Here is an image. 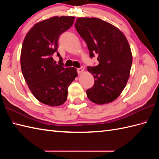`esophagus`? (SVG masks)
<instances>
[{
  "label": "esophagus",
  "instance_id": "1",
  "mask_svg": "<svg viewBox=\"0 0 159 159\" xmlns=\"http://www.w3.org/2000/svg\"><path fill=\"white\" fill-rule=\"evenodd\" d=\"M84 71H85V69H84V67H83L77 69V72H78V74H82L84 72Z\"/></svg>",
  "mask_w": 159,
  "mask_h": 159
}]
</instances>
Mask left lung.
Wrapping results in <instances>:
<instances>
[{
  "label": "left lung",
  "instance_id": "obj_1",
  "mask_svg": "<svg viewBox=\"0 0 159 159\" xmlns=\"http://www.w3.org/2000/svg\"><path fill=\"white\" fill-rule=\"evenodd\" d=\"M75 27L85 41L90 57L98 54V65L87 67L95 80L87 90V98L97 104L113 102L130 76L133 55L127 38L116 26L97 18H78Z\"/></svg>",
  "mask_w": 159,
  "mask_h": 159
}]
</instances>
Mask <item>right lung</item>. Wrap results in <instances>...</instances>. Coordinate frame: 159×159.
Segmentation results:
<instances>
[{"label":"right lung","instance_id":"add662e5","mask_svg":"<svg viewBox=\"0 0 159 159\" xmlns=\"http://www.w3.org/2000/svg\"><path fill=\"white\" fill-rule=\"evenodd\" d=\"M74 19L54 16L42 20L29 30L22 43L20 65L25 81L35 98L50 107L64 104L67 88L78 76L76 68L62 66L58 52L59 64L52 57L58 48L59 36L72 26Z\"/></svg>","mask_w":159,"mask_h":159}]
</instances>
